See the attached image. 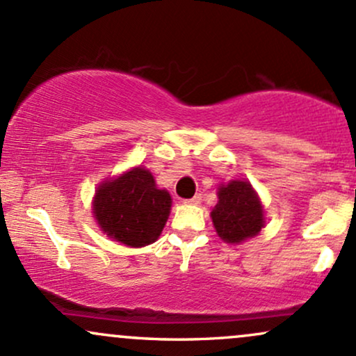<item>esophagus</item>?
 I'll list each match as a JSON object with an SVG mask.
<instances>
[{
  "label": "esophagus",
  "instance_id": "34e87169",
  "mask_svg": "<svg viewBox=\"0 0 356 356\" xmlns=\"http://www.w3.org/2000/svg\"><path fill=\"white\" fill-rule=\"evenodd\" d=\"M184 202H186V204H192V206H197V204L202 202V195H201V194H195L194 197L186 199V201H184Z\"/></svg>",
  "mask_w": 356,
  "mask_h": 356
}]
</instances>
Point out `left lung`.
<instances>
[{"label":"left lung","instance_id":"left-lung-1","mask_svg":"<svg viewBox=\"0 0 356 356\" xmlns=\"http://www.w3.org/2000/svg\"><path fill=\"white\" fill-rule=\"evenodd\" d=\"M218 199L211 218L224 243L239 244L254 238L266 226L263 204L248 181L220 184Z\"/></svg>","mask_w":356,"mask_h":356}]
</instances>
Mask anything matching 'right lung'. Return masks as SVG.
Wrapping results in <instances>:
<instances>
[{"label":"right lung","mask_w":356,"mask_h":356,"mask_svg":"<svg viewBox=\"0 0 356 356\" xmlns=\"http://www.w3.org/2000/svg\"><path fill=\"white\" fill-rule=\"evenodd\" d=\"M92 206L97 224L108 238L125 246L142 248L159 239L172 199L165 189H157L149 170L134 167L102 182Z\"/></svg>","instance_id":"add662e5"}]
</instances>
